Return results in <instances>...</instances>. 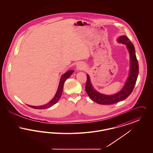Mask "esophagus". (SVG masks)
Returning a JSON list of instances; mask_svg holds the SVG:
<instances>
[{
	"label": "esophagus",
	"instance_id": "1",
	"mask_svg": "<svg viewBox=\"0 0 153 153\" xmlns=\"http://www.w3.org/2000/svg\"><path fill=\"white\" fill-rule=\"evenodd\" d=\"M85 68V64H84L82 63V62L79 63V64H77V69L78 71L83 70Z\"/></svg>",
	"mask_w": 153,
	"mask_h": 153
}]
</instances>
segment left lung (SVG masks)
I'll list each match as a JSON object with an SVG mask.
<instances>
[{
  "mask_svg": "<svg viewBox=\"0 0 153 153\" xmlns=\"http://www.w3.org/2000/svg\"><path fill=\"white\" fill-rule=\"evenodd\" d=\"M117 42L123 44L126 48L130 54V72L127 80L120 91L112 95H105L97 91L93 87L90 77L87 74V81L85 86V91L90 99L99 104H112L123 101L131 94L135 87L139 73L138 62L135 54V50L134 45L130 39L126 36H120L117 39Z\"/></svg>",
  "mask_w": 153,
  "mask_h": 153,
  "instance_id": "obj_1",
  "label": "left lung"
}]
</instances>
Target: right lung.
Segmentation results:
<instances>
[{"label":"right lung","instance_id":"add662e5","mask_svg":"<svg viewBox=\"0 0 153 153\" xmlns=\"http://www.w3.org/2000/svg\"><path fill=\"white\" fill-rule=\"evenodd\" d=\"M73 72H74V71L70 70V71H67L66 72H65L64 74H63L61 76L59 82V85H58L57 92H56V95H54V97L49 102H48L46 104H44L42 105H39V106H33V105H28V104H27V105L30 107L34 108V109H46V108L51 107V106H53L56 103H57L59 100V99H60V97L62 95V90H63L64 82H65L66 80L67 79H68L72 74Z\"/></svg>","mask_w":153,"mask_h":153}]
</instances>
